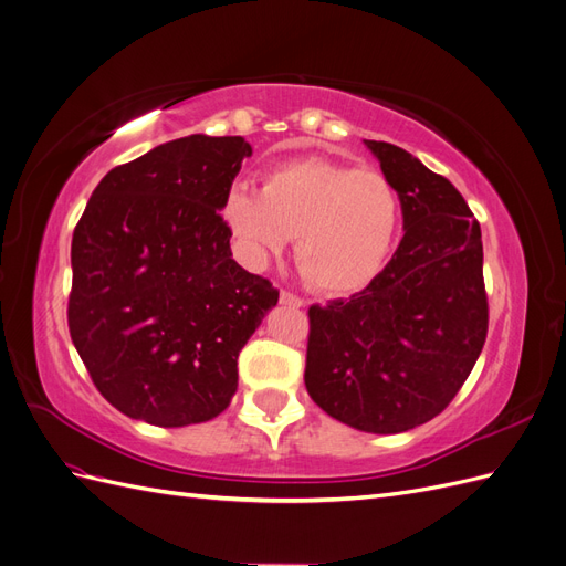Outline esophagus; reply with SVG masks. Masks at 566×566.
<instances>
[{
    "label": "esophagus",
    "instance_id": "esophagus-1",
    "mask_svg": "<svg viewBox=\"0 0 566 566\" xmlns=\"http://www.w3.org/2000/svg\"><path fill=\"white\" fill-rule=\"evenodd\" d=\"M281 304H287V306H304V300L302 297H297V295H293V293H287V290H281Z\"/></svg>",
    "mask_w": 566,
    "mask_h": 566
}]
</instances>
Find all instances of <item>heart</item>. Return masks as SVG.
<instances>
[{"label":"heart","instance_id":"heart-1","mask_svg":"<svg viewBox=\"0 0 566 566\" xmlns=\"http://www.w3.org/2000/svg\"><path fill=\"white\" fill-rule=\"evenodd\" d=\"M221 217L250 266H266L295 235L302 279L321 293L347 295L385 269L401 205L380 172L304 158L269 169L260 193L231 188Z\"/></svg>","mask_w":566,"mask_h":566}]
</instances>
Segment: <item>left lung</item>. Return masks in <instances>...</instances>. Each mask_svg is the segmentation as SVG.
I'll return each mask as SVG.
<instances>
[{"label": "left lung", "instance_id": "obj_1", "mask_svg": "<svg viewBox=\"0 0 566 566\" xmlns=\"http://www.w3.org/2000/svg\"><path fill=\"white\" fill-rule=\"evenodd\" d=\"M364 144L399 193L403 238L361 293L312 306L304 385L354 430L399 434L439 416L482 354V229L449 179L399 146Z\"/></svg>", "mask_w": 566, "mask_h": 566}]
</instances>
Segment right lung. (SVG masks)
Wrapping results in <instances>:
<instances>
[{
  "label": "right lung",
  "instance_id": "right-lung-1",
  "mask_svg": "<svg viewBox=\"0 0 566 566\" xmlns=\"http://www.w3.org/2000/svg\"><path fill=\"white\" fill-rule=\"evenodd\" d=\"M243 136L191 134L101 179L71 248L67 328L96 389L158 427L217 418L238 389V354L279 302L238 266L219 217Z\"/></svg>",
  "mask_w": 566,
  "mask_h": 566
}]
</instances>
